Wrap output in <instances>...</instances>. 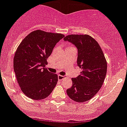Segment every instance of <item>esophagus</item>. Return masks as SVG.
<instances>
[{"mask_svg": "<svg viewBox=\"0 0 127 127\" xmlns=\"http://www.w3.org/2000/svg\"><path fill=\"white\" fill-rule=\"evenodd\" d=\"M63 79H64V76L60 75H58V79H59V80H63Z\"/></svg>", "mask_w": 127, "mask_h": 127, "instance_id": "1", "label": "esophagus"}]
</instances>
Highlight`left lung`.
<instances>
[{"label":"left lung","mask_w":127,"mask_h":127,"mask_svg":"<svg viewBox=\"0 0 127 127\" xmlns=\"http://www.w3.org/2000/svg\"><path fill=\"white\" fill-rule=\"evenodd\" d=\"M64 41H69L77 49V66L80 75L73 78L72 86L67 95L77 102L90 100L98 92L107 73V62L98 42L89 35H68Z\"/></svg>","instance_id":"obj_1"}]
</instances>
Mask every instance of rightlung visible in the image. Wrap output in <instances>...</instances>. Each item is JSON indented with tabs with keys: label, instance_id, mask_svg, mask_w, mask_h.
Listing matches in <instances>:
<instances>
[{
	"label": "right lung",
	"instance_id": "add662e5",
	"mask_svg": "<svg viewBox=\"0 0 127 127\" xmlns=\"http://www.w3.org/2000/svg\"><path fill=\"white\" fill-rule=\"evenodd\" d=\"M63 34L41 30L32 32L23 39L15 52L13 68L21 90L33 100H42L52 93L58 77L45 68L57 43Z\"/></svg>",
	"mask_w": 127,
	"mask_h": 127
}]
</instances>
